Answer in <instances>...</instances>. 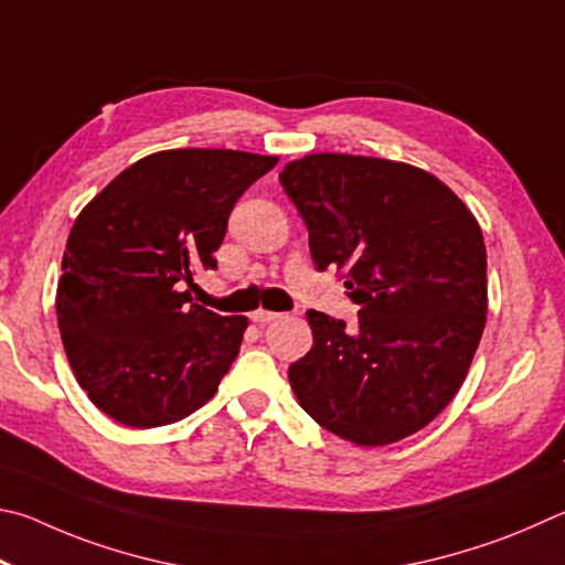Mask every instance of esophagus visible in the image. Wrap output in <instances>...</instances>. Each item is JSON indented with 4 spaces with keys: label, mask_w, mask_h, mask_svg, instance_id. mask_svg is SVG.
Instances as JSON below:
<instances>
[{
    "label": "esophagus",
    "mask_w": 565,
    "mask_h": 565,
    "mask_svg": "<svg viewBox=\"0 0 565 565\" xmlns=\"http://www.w3.org/2000/svg\"><path fill=\"white\" fill-rule=\"evenodd\" d=\"M250 318H253V322H257V324H267V322H273V320H277V318H280V312H270V310H255L253 315H250Z\"/></svg>",
    "instance_id": "obj_1"
}]
</instances>
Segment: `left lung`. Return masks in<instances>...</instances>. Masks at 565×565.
I'll return each mask as SVG.
<instances>
[{
	"label": "left lung",
	"instance_id": "1",
	"mask_svg": "<svg viewBox=\"0 0 565 565\" xmlns=\"http://www.w3.org/2000/svg\"><path fill=\"white\" fill-rule=\"evenodd\" d=\"M280 183L318 270L344 273L348 328L308 310L315 344L288 370L300 407L358 447L394 444L459 392L487 324V245L437 175L387 158L312 153Z\"/></svg>",
	"mask_w": 565,
	"mask_h": 565
}]
</instances>
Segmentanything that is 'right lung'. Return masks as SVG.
Instances as JSON below:
<instances>
[{
	"mask_svg": "<svg viewBox=\"0 0 565 565\" xmlns=\"http://www.w3.org/2000/svg\"><path fill=\"white\" fill-rule=\"evenodd\" d=\"M275 156L227 148L158 151L118 173L68 233L56 320L76 382L134 429L201 409L241 350L247 318L191 300L215 270L227 215Z\"/></svg>",
	"mask_w": 565,
	"mask_h": 565,
	"instance_id": "add662e5",
	"label": "right lung"
}]
</instances>
